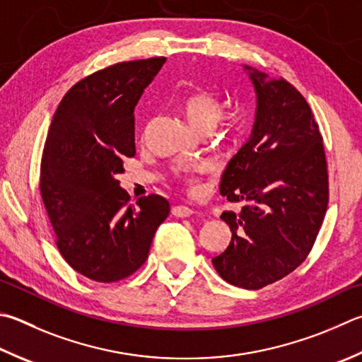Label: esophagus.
<instances>
[{
    "instance_id": "obj_1",
    "label": "esophagus",
    "mask_w": 362,
    "mask_h": 362,
    "mask_svg": "<svg viewBox=\"0 0 362 362\" xmlns=\"http://www.w3.org/2000/svg\"><path fill=\"white\" fill-rule=\"evenodd\" d=\"M173 215L177 216V218H185V216L193 215V209L188 207V206H174L173 207Z\"/></svg>"
}]
</instances>
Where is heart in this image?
<instances>
[{
  "mask_svg": "<svg viewBox=\"0 0 362 362\" xmlns=\"http://www.w3.org/2000/svg\"><path fill=\"white\" fill-rule=\"evenodd\" d=\"M183 115L194 129L201 133L212 131L218 124L223 115V106L218 96L209 90H198L188 93L180 103ZM209 168L206 163H199L183 174V180L188 183L192 192H199V175L206 173Z\"/></svg>",
  "mask_w": 362,
  "mask_h": 362,
  "instance_id": "heart-1",
  "label": "heart"
}]
</instances>
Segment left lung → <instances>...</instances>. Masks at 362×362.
<instances>
[{"label":"left lung","mask_w":362,"mask_h":362,"mask_svg":"<svg viewBox=\"0 0 362 362\" xmlns=\"http://www.w3.org/2000/svg\"><path fill=\"white\" fill-rule=\"evenodd\" d=\"M256 93L255 122L221 175L220 193L244 201L223 212L233 238L212 264L228 284L259 290L307 258L323 225L329 185L323 137L305 98L285 78L245 66Z\"/></svg>","instance_id":"8db88e82"}]
</instances>
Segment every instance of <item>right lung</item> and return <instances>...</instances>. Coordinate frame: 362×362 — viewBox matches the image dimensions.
Returning <instances> with one entry per match:
<instances>
[{
  "label": "right lung",
  "instance_id": "1",
  "mask_svg": "<svg viewBox=\"0 0 362 362\" xmlns=\"http://www.w3.org/2000/svg\"><path fill=\"white\" fill-rule=\"evenodd\" d=\"M164 63L123 62L82 78L50 123L39 188L58 250L90 280L112 284L134 274L169 215L160 194L129 204L117 180L123 160L136 155V104Z\"/></svg>",
  "mask_w": 362,
  "mask_h": 362
}]
</instances>
